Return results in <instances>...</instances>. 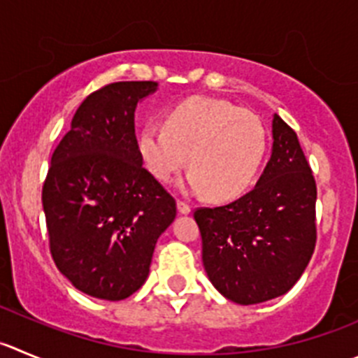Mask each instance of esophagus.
Listing matches in <instances>:
<instances>
[{
    "label": "esophagus",
    "mask_w": 358,
    "mask_h": 358,
    "mask_svg": "<svg viewBox=\"0 0 358 358\" xmlns=\"http://www.w3.org/2000/svg\"><path fill=\"white\" fill-rule=\"evenodd\" d=\"M177 213L179 214H189L192 213V206H189V203H186V202H182V200H177Z\"/></svg>",
    "instance_id": "obj_1"
}]
</instances>
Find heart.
Wrapping results in <instances>:
<instances>
[{
  "mask_svg": "<svg viewBox=\"0 0 358 358\" xmlns=\"http://www.w3.org/2000/svg\"><path fill=\"white\" fill-rule=\"evenodd\" d=\"M138 152L158 181H170L188 162L186 192L230 200L253 181L265 152V130L246 108L192 96L169 108L163 126L142 128Z\"/></svg>",
  "mask_w": 358,
  "mask_h": 358,
  "instance_id": "b5f03b06",
  "label": "heart"
}]
</instances>
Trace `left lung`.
<instances>
[{
	"label": "left lung",
	"instance_id": "1",
	"mask_svg": "<svg viewBox=\"0 0 358 358\" xmlns=\"http://www.w3.org/2000/svg\"><path fill=\"white\" fill-rule=\"evenodd\" d=\"M316 185L290 126L272 115L271 159L250 193L195 210L202 260L213 287L250 306L287 294L316 243Z\"/></svg>",
	"mask_w": 358,
	"mask_h": 358
}]
</instances>
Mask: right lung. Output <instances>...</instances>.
<instances>
[{
	"instance_id": "obj_1",
	"label": "right lung",
	"mask_w": 358,
	"mask_h": 358,
	"mask_svg": "<svg viewBox=\"0 0 358 358\" xmlns=\"http://www.w3.org/2000/svg\"><path fill=\"white\" fill-rule=\"evenodd\" d=\"M158 83H114L94 91L50 159L42 202L50 253L83 294L122 301L145 283L176 200L142 166L135 108Z\"/></svg>"
}]
</instances>
